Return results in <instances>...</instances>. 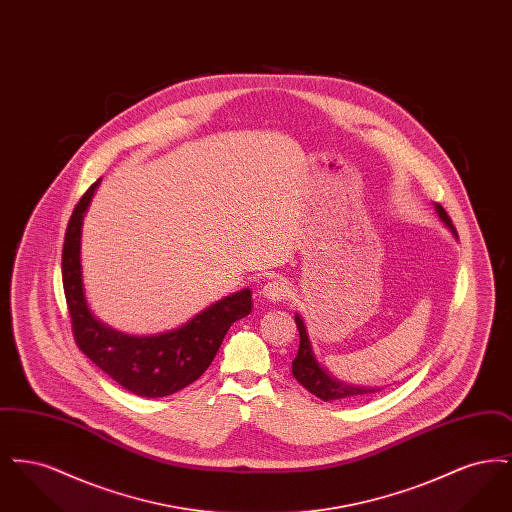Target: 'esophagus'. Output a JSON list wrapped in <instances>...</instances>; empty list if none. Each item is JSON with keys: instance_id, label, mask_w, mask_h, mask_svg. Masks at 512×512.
Instances as JSON below:
<instances>
[{"instance_id": "34e87169", "label": "esophagus", "mask_w": 512, "mask_h": 512, "mask_svg": "<svg viewBox=\"0 0 512 512\" xmlns=\"http://www.w3.org/2000/svg\"><path fill=\"white\" fill-rule=\"evenodd\" d=\"M286 293H288V288L282 280H268L267 284L261 286V290H259V295L272 303L282 301L286 297Z\"/></svg>"}]
</instances>
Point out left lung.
Listing matches in <instances>:
<instances>
[{"label":"left lung","mask_w":512,"mask_h":512,"mask_svg":"<svg viewBox=\"0 0 512 512\" xmlns=\"http://www.w3.org/2000/svg\"><path fill=\"white\" fill-rule=\"evenodd\" d=\"M434 209H436V213H438L441 222L453 232V236L459 238V236H457V230H455V226H453V222L449 219V215L445 213V209H443L441 205H438V203H434ZM295 324H297V330H299V351H297V357L293 359L292 374L293 378H295L305 390L311 391L313 395H317L318 399H322V401H351V399H363V397H368V395H372V393H376V391L384 390V388L353 386V384H347V382H341L338 378H334L324 366L318 363L303 318L299 317V315H295Z\"/></svg>","instance_id":"8db88e82"}]
</instances>
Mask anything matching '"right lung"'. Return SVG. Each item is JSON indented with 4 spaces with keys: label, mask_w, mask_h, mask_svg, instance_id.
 Masks as SVG:
<instances>
[{
    "label": "right lung",
    "mask_w": 512,
    "mask_h": 512,
    "mask_svg": "<svg viewBox=\"0 0 512 512\" xmlns=\"http://www.w3.org/2000/svg\"><path fill=\"white\" fill-rule=\"evenodd\" d=\"M101 178L80 197L63 244V288L80 351L124 390L140 397H165L190 386L213 363L228 328L251 313V290L226 295L192 320L157 336H130L94 317L88 307L80 238L82 220Z\"/></svg>",
    "instance_id": "1"
}]
</instances>
